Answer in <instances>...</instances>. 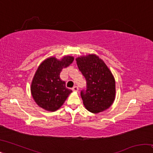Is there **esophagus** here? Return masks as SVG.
Returning <instances> with one entry per match:
<instances>
[{
    "instance_id": "esophagus-1",
    "label": "esophagus",
    "mask_w": 153,
    "mask_h": 153,
    "mask_svg": "<svg viewBox=\"0 0 153 153\" xmlns=\"http://www.w3.org/2000/svg\"><path fill=\"white\" fill-rule=\"evenodd\" d=\"M78 90H79V88L77 86H74L73 88H72V90H73V91H74V92H77V91H78Z\"/></svg>"
}]
</instances>
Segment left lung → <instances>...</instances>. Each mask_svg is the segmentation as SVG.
I'll return each instance as SVG.
<instances>
[{"label":"left lung","instance_id":"obj_1","mask_svg":"<svg viewBox=\"0 0 153 153\" xmlns=\"http://www.w3.org/2000/svg\"><path fill=\"white\" fill-rule=\"evenodd\" d=\"M76 61L86 80V89L81 91L85 107L93 113L107 110L115 97V81L112 73L104 61L94 54L79 56Z\"/></svg>","mask_w":153,"mask_h":153}]
</instances>
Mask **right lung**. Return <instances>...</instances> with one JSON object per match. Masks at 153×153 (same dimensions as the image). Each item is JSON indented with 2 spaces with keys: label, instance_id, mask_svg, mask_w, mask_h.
<instances>
[{
  "label": "right lung",
  "instance_id": "add662e5",
  "mask_svg": "<svg viewBox=\"0 0 153 153\" xmlns=\"http://www.w3.org/2000/svg\"><path fill=\"white\" fill-rule=\"evenodd\" d=\"M74 59L71 56H64L61 60L50 57L40 65L31 85L32 97L39 107L55 111L63 105L72 90L67 88L65 82L60 78V73Z\"/></svg>",
  "mask_w": 153,
  "mask_h": 153
}]
</instances>
